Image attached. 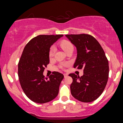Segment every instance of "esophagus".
<instances>
[{
  "mask_svg": "<svg viewBox=\"0 0 123 123\" xmlns=\"http://www.w3.org/2000/svg\"><path fill=\"white\" fill-rule=\"evenodd\" d=\"M64 78H66V77L68 76V74H64Z\"/></svg>",
  "mask_w": 123,
  "mask_h": 123,
  "instance_id": "1",
  "label": "esophagus"
}]
</instances>
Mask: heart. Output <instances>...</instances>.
I'll return each mask as SVG.
<instances>
[{"mask_svg": "<svg viewBox=\"0 0 123 123\" xmlns=\"http://www.w3.org/2000/svg\"><path fill=\"white\" fill-rule=\"evenodd\" d=\"M59 45L60 47L63 50L66 52L67 53L68 51H69L70 50L73 49V45L72 44V43L70 42V41L68 40H66V39H64V40L61 41L59 43ZM55 49L54 47H51L49 49V57H53L54 54H55ZM68 65V63L64 64L63 65H62V67H63L64 66H67Z\"/></svg>", "mask_w": 123, "mask_h": 123, "instance_id": "heart-1", "label": "heart"}]
</instances>
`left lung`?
Segmentation results:
<instances>
[{
  "label": "left lung",
  "mask_w": 123,
  "mask_h": 123,
  "mask_svg": "<svg viewBox=\"0 0 123 123\" xmlns=\"http://www.w3.org/2000/svg\"><path fill=\"white\" fill-rule=\"evenodd\" d=\"M77 49L74 68L84 69L81 77L71 73L70 92L73 97L84 103H89L100 97L106 86L109 74V61L100 44L88 34L66 35Z\"/></svg>",
  "instance_id": "8db88e82"
}]
</instances>
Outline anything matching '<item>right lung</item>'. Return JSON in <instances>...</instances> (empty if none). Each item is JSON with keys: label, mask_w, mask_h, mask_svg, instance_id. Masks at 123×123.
<instances>
[{"label": "right lung", "mask_w": 123, "mask_h": 123, "mask_svg": "<svg viewBox=\"0 0 123 123\" xmlns=\"http://www.w3.org/2000/svg\"><path fill=\"white\" fill-rule=\"evenodd\" d=\"M63 35H40L32 38L24 47L18 64V74L23 91L31 100L48 103L57 97L63 75L53 72L49 79L43 72L49 63L51 45Z\"/></svg>", "instance_id": "1"}]
</instances>
